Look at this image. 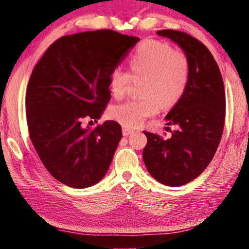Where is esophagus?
<instances>
[{
	"label": "esophagus",
	"instance_id": "34e87169",
	"mask_svg": "<svg viewBox=\"0 0 249 249\" xmlns=\"http://www.w3.org/2000/svg\"><path fill=\"white\" fill-rule=\"evenodd\" d=\"M132 133H133L132 129H129L127 127H123V135H124V136H128V135L132 134Z\"/></svg>",
	"mask_w": 249,
	"mask_h": 249
}]
</instances>
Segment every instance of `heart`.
<instances>
[{
    "mask_svg": "<svg viewBox=\"0 0 249 249\" xmlns=\"http://www.w3.org/2000/svg\"><path fill=\"white\" fill-rule=\"evenodd\" d=\"M130 74L116 67L109 74V88L116 99L126 94L134 80L141 82L140 99H133L112 108V116L127 128L141 126L162 107L177 103L187 89L190 64L183 52L174 50L162 41L147 39L128 59Z\"/></svg>",
    "mask_w": 249,
    "mask_h": 249,
    "instance_id": "b5f03b06",
    "label": "heart"
}]
</instances>
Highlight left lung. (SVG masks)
Wrapping results in <instances>:
<instances>
[{"mask_svg":"<svg viewBox=\"0 0 249 249\" xmlns=\"http://www.w3.org/2000/svg\"><path fill=\"white\" fill-rule=\"evenodd\" d=\"M157 34L180 46L189 59L190 75L183 95L166 116L176 130L168 140L144 132L142 159L158 182L179 187L199 177L215 155L225 122L224 83L215 59L200 40L172 29Z\"/></svg>","mask_w":249,"mask_h":249,"instance_id":"obj_1","label":"left lung"}]
</instances>
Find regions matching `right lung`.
Segmentation results:
<instances>
[{
  "label": "right lung",
  "instance_id": "right-lung-1",
  "mask_svg": "<svg viewBox=\"0 0 249 249\" xmlns=\"http://www.w3.org/2000/svg\"><path fill=\"white\" fill-rule=\"evenodd\" d=\"M140 38L100 29L60 37L37 62L26 90L29 137L54 179L71 188L98 183L107 174L122 127L107 121L94 129L111 100L109 74Z\"/></svg>",
  "mask_w": 249,
  "mask_h": 249
}]
</instances>
